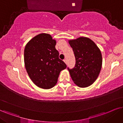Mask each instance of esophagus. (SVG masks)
<instances>
[{"label": "esophagus", "instance_id": "1", "mask_svg": "<svg viewBox=\"0 0 123 123\" xmlns=\"http://www.w3.org/2000/svg\"><path fill=\"white\" fill-rule=\"evenodd\" d=\"M64 62H65V63H66V64H67V59H64Z\"/></svg>", "mask_w": 123, "mask_h": 123}]
</instances>
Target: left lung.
<instances>
[{"label":"left lung","mask_w":123,"mask_h":123,"mask_svg":"<svg viewBox=\"0 0 123 123\" xmlns=\"http://www.w3.org/2000/svg\"><path fill=\"white\" fill-rule=\"evenodd\" d=\"M75 57V65L68 69L74 82L80 87L91 86L98 78L102 66V56L93 41L85 37L69 40Z\"/></svg>","instance_id":"8db88e82"}]
</instances>
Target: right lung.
Returning <instances> with one entry per match:
<instances>
[{
  "mask_svg": "<svg viewBox=\"0 0 123 123\" xmlns=\"http://www.w3.org/2000/svg\"><path fill=\"white\" fill-rule=\"evenodd\" d=\"M56 41L47 34L35 36L25 49V64L27 73L37 87L49 89L56 84L60 71L67 65L59 59Z\"/></svg>",
  "mask_w": 123,
  "mask_h": 123,
  "instance_id": "add662e5",
  "label": "right lung"
}]
</instances>
